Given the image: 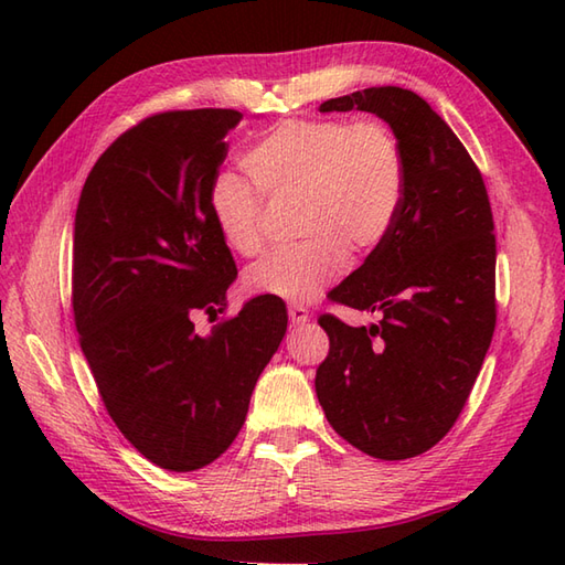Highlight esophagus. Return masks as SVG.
<instances>
[{"label":"esophagus","instance_id":"34e87169","mask_svg":"<svg viewBox=\"0 0 565 565\" xmlns=\"http://www.w3.org/2000/svg\"><path fill=\"white\" fill-rule=\"evenodd\" d=\"M308 308L301 306V303H289V320L294 322V326H306L308 322Z\"/></svg>","mask_w":565,"mask_h":565}]
</instances>
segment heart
Returning <instances> with one entry per match:
<instances>
[{
	"label": "heart",
	"mask_w": 565,
	"mask_h": 565,
	"mask_svg": "<svg viewBox=\"0 0 565 565\" xmlns=\"http://www.w3.org/2000/svg\"><path fill=\"white\" fill-rule=\"evenodd\" d=\"M249 179L215 172L206 209L223 243L239 255L264 245V194L298 196L296 231L306 235L252 264V294L308 301L344 269L347 252L366 255L393 231L405 196L401 142L381 118H289L252 146Z\"/></svg>",
	"instance_id": "heart-1"
}]
</instances>
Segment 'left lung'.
<instances>
[{"label":"left lung","instance_id":"8db88e82","mask_svg":"<svg viewBox=\"0 0 565 565\" xmlns=\"http://www.w3.org/2000/svg\"><path fill=\"white\" fill-rule=\"evenodd\" d=\"M320 111H369L401 142L405 196L391 235L328 294L381 313L352 328L322 313L330 352L316 393L328 423L374 459H413L447 435L495 332V233L483 174L411 89L371 87Z\"/></svg>","mask_w":565,"mask_h":565}]
</instances>
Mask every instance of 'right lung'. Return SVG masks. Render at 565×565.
I'll use <instances>...</instances> for the list:
<instances>
[{"instance_id": "obj_1", "label": "right lung", "mask_w": 565, "mask_h": 565, "mask_svg": "<svg viewBox=\"0 0 565 565\" xmlns=\"http://www.w3.org/2000/svg\"><path fill=\"white\" fill-rule=\"evenodd\" d=\"M235 109L162 111L104 150L82 186L72 313L102 403L154 466L196 471L231 447L286 332V306L257 296L209 338L194 316L225 310L237 276L206 189Z\"/></svg>"}]
</instances>
